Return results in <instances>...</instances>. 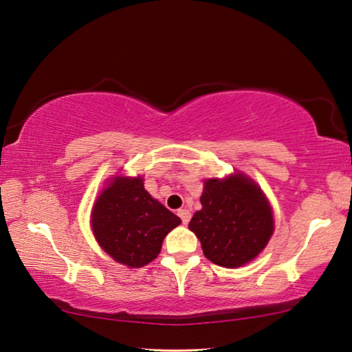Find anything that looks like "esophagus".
Wrapping results in <instances>:
<instances>
[{
	"label": "esophagus",
	"instance_id": "34e87169",
	"mask_svg": "<svg viewBox=\"0 0 352 352\" xmlns=\"http://www.w3.org/2000/svg\"><path fill=\"white\" fill-rule=\"evenodd\" d=\"M177 215L182 218L183 224H188L190 221V212L188 209H180V210L177 212Z\"/></svg>",
	"mask_w": 352,
	"mask_h": 352
}]
</instances>
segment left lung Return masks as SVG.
<instances>
[{
    "instance_id": "left-lung-1",
    "label": "left lung",
    "mask_w": 352,
    "mask_h": 352,
    "mask_svg": "<svg viewBox=\"0 0 352 352\" xmlns=\"http://www.w3.org/2000/svg\"><path fill=\"white\" fill-rule=\"evenodd\" d=\"M199 201L203 208L194 213L189 229L213 264L241 267L265 249L274 230L273 212L252 178L241 172L209 178Z\"/></svg>"
}]
</instances>
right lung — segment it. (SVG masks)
Wrapping results in <instances>:
<instances>
[{"instance_id":"right-lung-1","label":"right lung","mask_w":352,"mask_h":352,"mask_svg":"<svg viewBox=\"0 0 352 352\" xmlns=\"http://www.w3.org/2000/svg\"><path fill=\"white\" fill-rule=\"evenodd\" d=\"M182 219L144 190L142 177H114L96 199L91 227L105 253L128 267H143L160 253L164 236Z\"/></svg>"}]
</instances>
